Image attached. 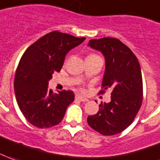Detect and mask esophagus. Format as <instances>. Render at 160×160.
<instances>
[{"instance_id": "obj_1", "label": "esophagus", "mask_w": 160, "mask_h": 160, "mask_svg": "<svg viewBox=\"0 0 160 160\" xmlns=\"http://www.w3.org/2000/svg\"><path fill=\"white\" fill-rule=\"evenodd\" d=\"M75 99L76 100H78V101H80V102H88V100L86 98V97L82 96V95H80V94H76Z\"/></svg>"}]
</instances>
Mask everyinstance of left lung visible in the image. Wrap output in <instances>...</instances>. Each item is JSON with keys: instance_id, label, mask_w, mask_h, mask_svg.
<instances>
[{"instance_id": "obj_1", "label": "left lung", "mask_w": 160, "mask_h": 160, "mask_svg": "<svg viewBox=\"0 0 160 160\" xmlns=\"http://www.w3.org/2000/svg\"><path fill=\"white\" fill-rule=\"evenodd\" d=\"M88 45L105 58L102 86L104 90L111 89L112 93L111 101L101 103L99 111L88 117V123L103 136L118 134L132 123L142 105L139 62L131 50L117 38L91 39Z\"/></svg>"}]
</instances>
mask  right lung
Instances as JSON below:
<instances>
[{
	"mask_svg": "<svg viewBox=\"0 0 160 160\" xmlns=\"http://www.w3.org/2000/svg\"><path fill=\"white\" fill-rule=\"evenodd\" d=\"M85 39L54 30L32 43L22 56L14 88L18 107L32 125L40 129L57 125L74 101L72 91L54 94L48 83L53 72L61 70L67 52Z\"/></svg>",
	"mask_w": 160,
	"mask_h": 160,
	"instance_id": "1",
	"label": "right lung"
}]
</instances>
